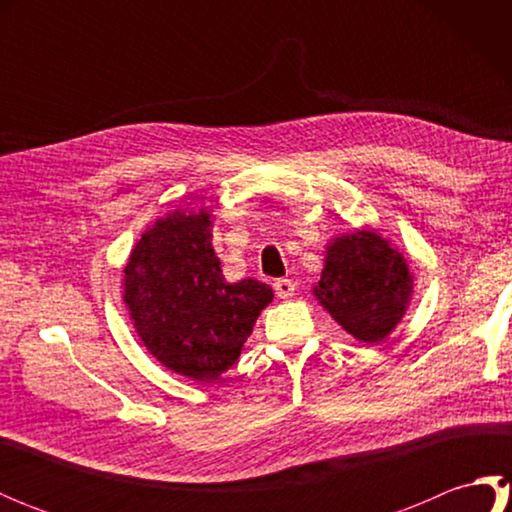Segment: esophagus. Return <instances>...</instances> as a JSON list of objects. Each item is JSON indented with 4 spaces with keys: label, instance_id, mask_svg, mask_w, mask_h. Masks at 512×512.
Returning a JSON list of instances; mask_svg holds the SVG:
<instances>
[{
    "label": "esophagus",
    "instance_id": "34e87169",
    "mask_svg": "<svg viewBox=\"0 0 512 512\" xmlns=\"http://www.w3.org/2000/svg\"><path fill=\"white\" fill-rule=\"evenodd\" d=\"M275 295L279 299H290L295 295V281L292 279H277L275 281Z\"/></svg>",
    "mask_w": 512,
    "mask_h": 512
}]
</instances>
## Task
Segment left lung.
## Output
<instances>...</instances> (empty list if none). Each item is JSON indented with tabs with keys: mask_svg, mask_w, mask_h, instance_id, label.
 I'll return each mask as SVG.
<instances>
[{
	"mask_svg": "<svg viewBox=\"0 0 512 512\" xmlns=\"http://www.w3.org/2000/svg\"><path fill=\"white\" fill-rule=\"evenodd\" d=\"M413 277L402 253L376 231L334 237L314 297L361 343H380L407 312Z\"/></svg>",
	"mask_w": 512,
	"mask_h": 512,
	"instance_id": "1",
	"label": "left lung"
}]
</instances>
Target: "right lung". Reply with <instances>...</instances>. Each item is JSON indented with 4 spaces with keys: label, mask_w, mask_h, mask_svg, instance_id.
<instances>
[{
    "label": "right lung",
    "mask_w": 512,
    "mask_h": 512,
    "mask_svg": "<svg viewBox=\"0 0 512 512\" xmlns=\"http://www.w3.org/2000/svg\"><path fill=\"white\" fill-rule=\"evenodd\" d=\"M211 213L173 211L143 233L125 266V303L140 341L171 372L213 383L242 354L273 288L228 284Z\"/></svg>",
    "instance_id": "right-lung-1"
}]
</instances>
